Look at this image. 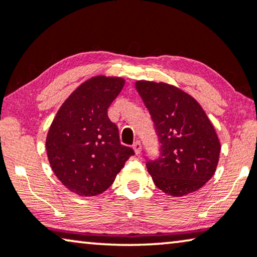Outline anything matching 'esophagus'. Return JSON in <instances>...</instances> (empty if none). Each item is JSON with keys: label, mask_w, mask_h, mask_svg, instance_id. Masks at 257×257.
<instances>
[{"label": "esophagus", "mask_w": 257, "mask_h": 257, "mask_svg": "<svg viewBox=\"0 0 257 257\" xmlns=\"http://www.w3.org/2000/svg\"><path fill=\"white\" fill-rule=\"evenodd\" d=\"M133 148H134V150H135V154L136 155L141 154V150H142V146H141L140 141H136V142L133 144Z\"/></svg>", "instance_id": "1"}]
</instances>
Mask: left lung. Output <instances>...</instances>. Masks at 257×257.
Masks as SVG:
<instances>
[{
  "mask_svg": "<svg viewBox=\"0 0 257 257\" xmlns=\"http://www.w3.org/2000/svg\"><path fill=\"white\" fill-rule=\"evenodd\" d=\"M135 87L160 141L158 157L147 161L155 185L172 197L199 190L214 175L221 149L207 115L192 96L172 85L140 80Z\"/></svg>",
  "mask_w": 257,
  "mask_h": 257,
  "instance_id": "left-lung-1",
  "label": "left lung"
}]
</instances>
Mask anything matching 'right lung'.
<instances>
[{
  "label": "right lung",
  "instance_id": "right-lung-1",
  "mask_svg": "<svg viewBox=\"0 0 257 257\" xmlns=\"http://www.w3.org/2000/svg\"><path fill=\"white\" fill-rule=\"evenodd\" d=\"M124 85L122 78L97 75L65 100L46 137L50 165L72 192L93 197L106 191L134 150L120 142L107 110Z\"/></svg>",
  "mask_w": 257,
  "mask_h": 257
}]
</instances>
